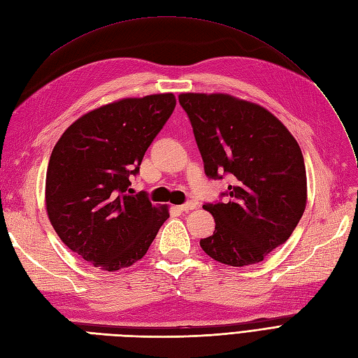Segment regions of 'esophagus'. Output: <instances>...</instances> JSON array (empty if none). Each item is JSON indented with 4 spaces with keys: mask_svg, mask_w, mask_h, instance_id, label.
<instances>
[{
    "mask_svg": "<svg viewBox=\"0 0 358 358\" xmlns=\"http://www.w3.org/2000/svg\"><path fill=\"white\" fill-rule=\"evenodd\" d=\"M195 207H196V203L188 201V203H185V204L179 206V210H182V212H189V210H194Z\"/></svg>",
    "mask_w": 358,
    "mask_h": 358,
    "instance_id": "esophagus-1",
    "label": "esophagus"
}]
</instances>
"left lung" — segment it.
Instances as JSON below:
<instances>
[{"mask_svg": "<svg viewBox=\"0 0 358 358\" xmlns=\"http://www.w3.org/2000/svg\"><path fill=\"white\" fill-rule=\"evenodd\" d=\"M210 179L231 176L225 203H206L213 236L200 240L215 261L245 266L286 243L306 206L301 148L282 122L261 105L224 93H182Z\"/></svg>", "mask_w": 358, "mask_h": 358, "instance_id": "left-lung-1", "label": "left lung"}]
</instances>
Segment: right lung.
Masks as SVG:
<instances>
[{"mask_svg": "<svg viewBox=\"0 0 358 358\" xmlns=\"http://www.w3.org/2000/svg\"><path fill=\"white\" fill-rule=\"evenodd\" d=\"M173 93L127 97L80 117L53 148L45 178L48 219L68 248L103 271L138 262L167 220L134 194L148 148L173 113Z\"/></svg>", "mask_w": 358, "mask_h": 358, "instance_id": "obj_1", "label": "right lung"}]
</instances>
